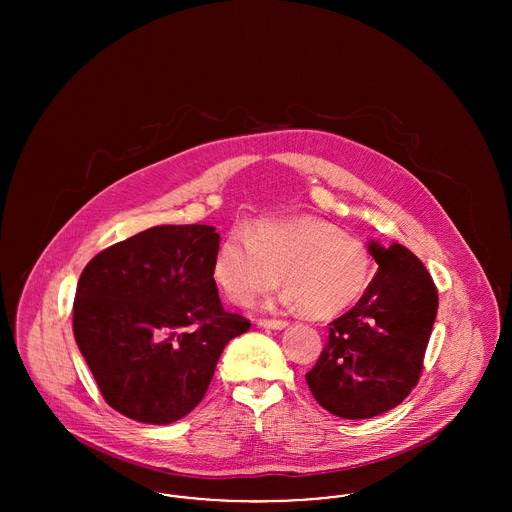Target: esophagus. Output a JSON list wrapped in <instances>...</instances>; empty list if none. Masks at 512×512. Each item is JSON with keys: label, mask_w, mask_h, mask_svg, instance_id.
Masks as SVG:
<instances>
[{"label": "esophagus", "mask_w": 512, "mask_h": 512, "mask_svg": "<svg viewBox=\"0 0 512 512\" xmlns=\"http://www.w3.org/2000/svg\"><path fill=\"white\" fill-rule=\"evenodd\" d=\"M261 324L267 326V328H272V330H282V328H286L290 322L284 320V318H263Z\"/></svg>", "instance_id": "esophagus-1"}]
</instances>
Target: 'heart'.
I'll return each mask as SVG.
<instances>
[{
    "instance_id": "b5f03b06",
    "label": "heart",
    "mask_w": 512,
    "mask_h": 512,
    "mask_svg": "<svg viewBox=\"0 0 512 512\" xmlns=\"http://www.w3.org/2000/svg\"><path fill=\"white\" fill-rule=\"evenodd\" d=\"M372 261L361 240L317 217L259 220L220 244L213 276L234 305H251L278 282L309 317H332L368 286Z\"/></svg>"
}]
</instances>
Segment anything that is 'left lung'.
<instances>
[{"instance_id": "8db88e82", "label": "left lung", "mask_w": 512, "mask_h": 512, "mask_svg": "<svg viewBox=\"0 0 512 512\" xmlns=\"http://www.w3.org/2000/svg\"><path fill=\"white\" fill-rule=\"evenodd\" d=\"M378 270L305 380L318 405L347 420L388 413L416 388L438 313V290L405 245L370 244Z\"/></svg>"}]
</instances>
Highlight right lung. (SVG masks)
Listing matches in <instances>:
<instances>
[{
  "label": "right lung",
  "instance_id": "obj_1",
  "mask_svg": "<svg viewBox=\"0 0 512 512\" xmlns=\"http://www.w3.org/2000/svg\"><path fill=\"white\" fill-rule=\"evenodd\" d=\"M207 224H163L111 245L80 274L74 340L109 407L171 424L205 397L224 345L251 322L224 311Z\"/></svg>",
  "mask_w": 512,
  "mask_h": 512
}]
</instances>
